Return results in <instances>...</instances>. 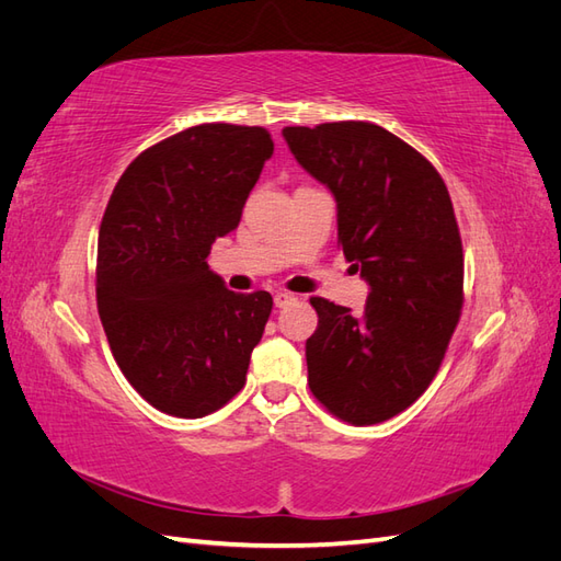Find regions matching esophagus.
<instances>
[{
	"mask_svg": "<svg viewBox=\"0 0 561 561\" xmlns=\"http://www.w3.org/2000/svg\"><path fill=\"white\" fill-rule=\"evenodd\" d=\"M297 301V297L293 295V293H276L274 295V304L278 309H285V307H290V304H295Z\"/></svg>",
	"mask_w": 561,
	"mask_h": 561,
	"instance_id": "esophagus-1",
	"label": "esophagus"
}]
</instances>
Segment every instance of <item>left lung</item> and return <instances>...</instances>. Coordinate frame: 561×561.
Here are the masks:
<instances>
[{
	"label": "left lung",
	"instance_id": "1",
	"mask_svg": "<svg viewBox=\"0 0 561 561\" xmlns=\"http://www.w3.org/2000/svg\"><path fill=\"white\" fill-rule=\"evenodd\" d=\"M295 159L330 186L339 248L369 283L363 313L311 297L309 388L351 426L416 402L445 360L463 307V245L445 180L369 122L283 128Z\"/></svg>",
	"mask_w": 561,
	"mask_h": 561
}]
</instances>
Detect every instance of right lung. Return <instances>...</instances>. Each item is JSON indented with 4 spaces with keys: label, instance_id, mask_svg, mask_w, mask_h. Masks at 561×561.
<instances>
[{
    "label": "right lung",
    "instance_id": "right-lung-1",
    "mask_svg": "<svg viewBox=\"0 0 561 561\" xmlns=\"http://www.w3.org/2000/svg\"><path fill=\"white\" fill-rule=\"evenodd\" d=\"M271 154L262 126H192L145 149L110 196L98 313L116 365L159 412L201 419L245 386L274 299L227 290L206 260L239 227Z\"/></svg>",
    "mask_w": 561,
    "mask_h": 561
}]
</instances>
